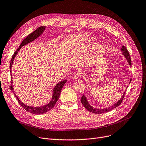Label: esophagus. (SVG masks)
<instances>
[{
    "mask_svg": "<svg viewBox=\"0 0 146 146\" xmlns=\"http://www.w3.org/2000/svg\"><path fill=\"white\" fill-rule=\"evenodd\" d=\"M81 73H80V72H77V73H74L73 74V79H77L78 78H79V77H80L81 76Z\"/></svg>",
    "mask_w": 146,
    "mask_h": 146,
    "instance_id": "obj_1",
    "label": "esophagus"
}]
</instances>
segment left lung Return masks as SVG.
<instances>
[{"label": "left lung", "instance_id": "left-lung-1", "mask_svg": "<svg viewBox=\"0 0 146 146\" xmlns=\"http://www.w3.org/2000/svg\"><path fill=\"white\" fill-rule=\"evenodd\" d=\"M121 51L123 52V55L125 56V58H126L127 62H129V65L131 66V56L130 55H129V53L127 50V48H126L125 46H123L121 47ZM132 79H131L130 80V82H129V84L131 83ZM124 97H125V93H124V94L123 95L122 98L118 100L117 103L114 104V105H113L112 106L109 107V108H104V109H97V108H94L91 106L89 104L88 102L87 101V98H86V97L83 95L82 97H81V99H80V101H81V103L82 104V105H84V106L85 107V108L87 109L88 111H89L90 112H93V113H94V114H103V113H105V112H108L113 109H114L115 108L119 106L121 102L123 101V98Z\"/></svg>", "mask_w": 146, "mask_h": 146}]
</instances>
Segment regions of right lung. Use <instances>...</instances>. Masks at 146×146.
I'll return each instance as SVG.
<instances>
[{"mask_svg":"<svg viewBox=\"0 0 146 146\" xmlns=\"http://www.w3.org/2000/svg\"><path fill=\"white\" fill-rule=\"evenodd\" d=\"M46 28V26H40V27H39V28H37L35 31H34L33 32H32L31 34H30L29 35L27 36L23 40V41L21 42V44L20 45L19 47L17 48V50L14 52V53L13 54V55L11 58V60L10 66H9V69H10L11 73V67H12V65H13V61L14 59V58L15 57L16 55H17V53L20 50V49L21 48V47L27 44H28V43L32 42V41H34L36 38H37L38 37L40 36L42 34V32H44ZM12 81H13V80L11 79V85L10 88H11V90H12L13 93L14 94V96H15L16 99H17V100H18V102L19 103V104L21 105V106L23 107L26 111L32 113V114H44V113L47 112V111H50L51 109L53 108L54 106L55 105L56 102L59 99V95H60L61 90L63 87L64 85L65 84V83L67 82V80H62L61 82H60L56 85L55 88H53V95H52V99H51V100H50L49 103H48L47 105H44V106H39V107H32V106H28V105H26L23 104V102H21L19 99V98H17V96L15 95V94L14 93V90H13V82Z\"/></svg>","mask_w":146,"mask_h":146,"instance_id":"1","label":"right lung"}]
</instances>
